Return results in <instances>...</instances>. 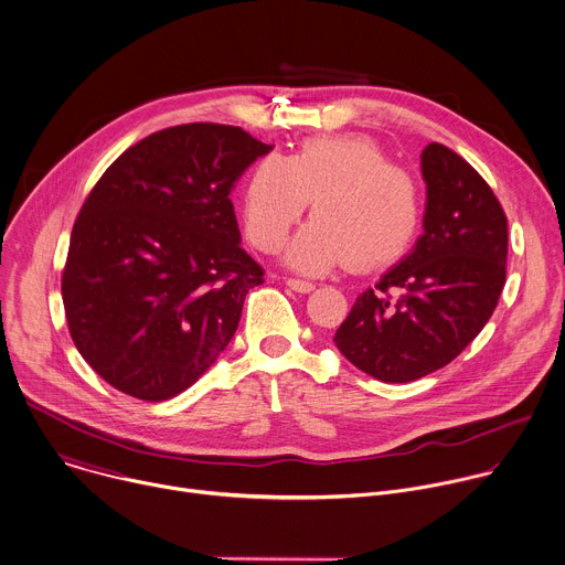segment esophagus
I'll use <instances>...</instances> for the list:
<instances>
[{
    "label": "esophagus",
    "instance_id": "esophagus-1",
    "mask_svg": "<svg viewBox=\"0 0 565 565\" xmlns=\"http://www.w3.org/2000/svg\"><path fill=\"white\" fill-rule=\"evenodd\" d=\"M286 286L290 288V290H295V292H310V290H315V284H310V281H306V279H295V277H288L286 279Z\"/></svg>",
    "mask_w": 565,
    "mask_h": 565
}]
</instances>
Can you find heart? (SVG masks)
Listing matches in <instances>:
<instances>
[{
  "label": "heart",
  "instance_id": "b5f03b06",
  "mask_svg": "<svg viewBox=\"0 0 565 565\" xmlns=\"http://www.w3.org/2000/svg\"><path fill=\"white\" fill-rule=\"evenodd\" d=\"M312 202V222L288 246L286 259L308 275L343 262L370 273L397 264L422 228V193L411 172L367 137H312L290 157L264 154L242 193L248 242L277 250Z\"/></svg>",
  "mask_w": 565,
  "mask_h": 565
}]
</instances>
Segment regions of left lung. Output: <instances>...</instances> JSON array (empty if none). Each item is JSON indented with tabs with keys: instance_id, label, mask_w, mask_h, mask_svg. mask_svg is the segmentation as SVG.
<instances>
[{
	"instance_id": "obj_1",
	"label": "left lung",
	"mask_w": 565,
	"mask_h": 565,
	"mask_svg": "<svg viewBox=\"0 0 565 565\" xmlns=\"http://www.w3.org/2000/svg\"><path fill=\"white\" fill-rule=\"evenodd\" d=\"M424 235L356 297L334 343L370 377L406 384L448 365L483 330L505 284L508 220L486 179L455 150L422 152ZM403 295L395 300L390 290Z\"/></svg>"
}]
</instances>
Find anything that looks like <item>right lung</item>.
Returning a JSON list of instances; mask_svg holds the SVG:
<instances>
[{"label": "right lung", "mask_w": 565, "mask_h": 565, "mask_svg": "<svg viewBox=\"0 0 565 565\" xmlns=\"http://www.w3.org/2000/svg\"><path fill=\"white\" fill-rule=\"evenodd\" d=\"M270 148L239 126L181 124L130 146L93 185L62 299L79 354L119 393L166 402L233 339L264 268L239 246L228 195Z\"/></svg>", "instance_id": "add662e5"}]
</instances>
